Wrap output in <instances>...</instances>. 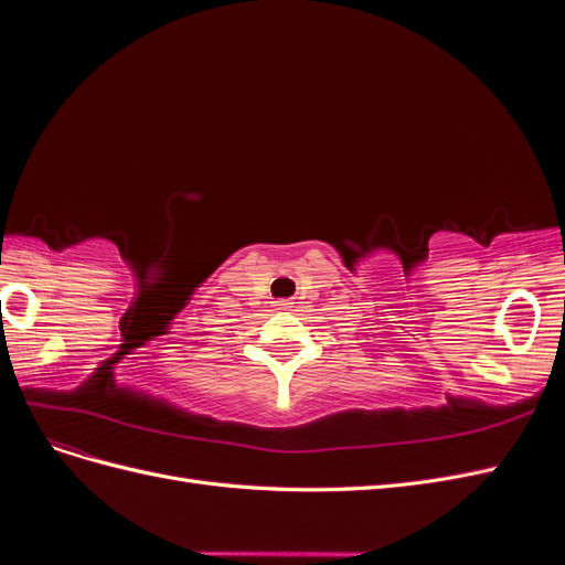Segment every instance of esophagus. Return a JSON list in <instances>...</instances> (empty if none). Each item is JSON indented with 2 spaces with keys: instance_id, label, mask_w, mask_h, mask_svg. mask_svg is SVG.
Segmentation results:
<instances>
[{
  "instance_id": "obj_1",
  "label": "esophagus",
  "mask_w": 565,
  "mask_h": 565,
  "mask_svg": "<svg viewBox=\"0 0 565 565\" xmlns=\"http://www.w3.org/2000/svg\"><path fill=\"white\" fill-rule=\"evenodd\" d=\"M276 309H278V311L292 309V301H289V299H278V301H276Z\"/></svg>"
}]
</instances>
